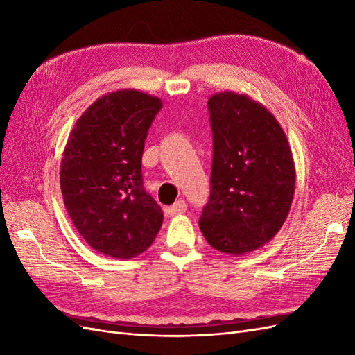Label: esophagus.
Listing matches in <instances>:
<instances>
[{"instance_id":"34e87169","label":"esophagus","mask_w":355,"mask_h":355,"mask_svg":"<svg viewBox=\"0 0 355 355\" xmlns=\"http://www.w3.org/2000/svg\"><path fill=\"white\" fill-rule=\"evenodd\" d=\"M186 209H187L186 202L180 200V201H177V202H173L172 206L166 207V209H164V214L169 215V216H175V215H180V214H184Z\"/></svg>"}]
</instances>
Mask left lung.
I'll use <instances>...</instances> for the list:
<instances>
[{"instance_id": "left-lung-1", "label": "left lung", "mask_w": 355, "mask_h": 355, "mask_svg": "<svg viewBox=\"0 0 355 355\" xmlns=\"http://www.w3.org/2000/svg\"><path fill=\"white\" fill-rule=\"evenodd\" d=\"M207 107L214 160L200 229L216 250L245 254L273 239L290 212L291 148L276 117L247 94L216 93Z\"/></svg>"}]
</instances>
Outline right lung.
I'll list each match as a JSON object with an SVG mask.
<instances>
[{"instance_id": "add662e5", "label": "right lung", "mask_w": 355, "mask_h": 355, "mask_svg": "<svg viewBox=\"0 0 355 355\" xmlns=\"http://www.w3.org/2000/svg\"><path fill=\"white\" fill-rule=\"evenodd\" d=\"M162 105L139 89H117L89 105L67 140L64 205L80 236L105 256L135 258L162 227V207L141 178L148 130Z\"/></svg>"}]
</instances>
